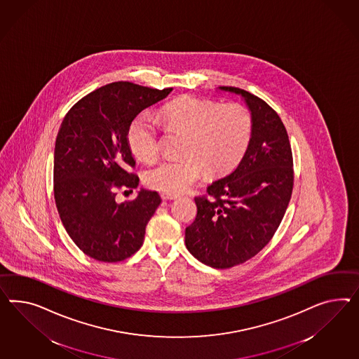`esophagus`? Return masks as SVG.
<instances>
[{"label": "esophagus", "mask_w": 359, "mask_h": 359, "mask_svg": "<svg viewBox=\"0 0 359 359\" xmlns=\"http://www.w3.org/2000/svg\"><path fill=\"white\" fill-rule=\"evenodd\" d=\"M162 200H176L179 197V194H161Z\"/></svg>", "instance_id": "obj_1"}]
</instances>
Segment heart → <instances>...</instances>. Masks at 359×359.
I'll use <instances>...</instances> for the list:
<instances>
[{
    "label": "heart",
    "mask_w": 359,
    "mask_h": 359,
    "mask_svg": "<svg viewBox=\"0 0 359 359\" xmlns=\"http://www.w3.org/2000/svg\"><path fill=\"white\" fill-rule=\"evenodd\" d=\"M159 118L170 132L185 133L184 159H165L150 167L146 185L163 194H182L208 174L222 175L236 165L247 150L252 120L238 103L219 106L203 97H183L162 107ZM128 144L137 158L150 162L161 151L159 126L144 112L128 128Z\"/></svg>",
    "instance_id": "1"
}]
</instances>
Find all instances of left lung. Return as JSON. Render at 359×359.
<instances>
[{
  "mask_svg": "<svg viewBox=\"0 0 359 359\" xmlns=\"http://www.w3.org/2000/svg\"><path fill=\"white\" fill-rule=\"evenodd\" d=\"M244 99L252 133L233 172L194 197L197 215L185 229V245L198 262L226 269L252 259L271 242L290 201L294 170L290 141L278 114L238 88L221 86Z\"/></svg>",
  "mask_w": 359,
  "mask_h": 359,
  "instance_id": "8db88e82",
  "label": "left lung"
}]
</instances>
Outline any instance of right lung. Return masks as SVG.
Listing matches in <instances>:
<instances>
[{"mask_svg": "<svg viewBox=\"0 0 359 359\" xmlns=\"http://www.w3.org/2000/svg\"><path fill=\"white\" fill-rule=\"evenodd\" d=\"M171 91L108 83L78 100L62 120L55 146V201L69 236L94 260L123 262L144 243L146 224L162 200L141 189L135 200L117 203V189H133L140 182L129 171L136 161L126 135L141 111Z\"/></svg>", "mask_w": 359, "mask_h": 359, "instance_id": "1", "label": "right lung"}]
</instances>
